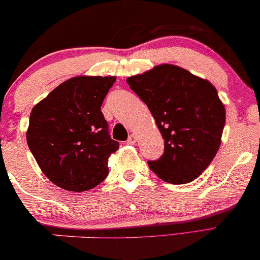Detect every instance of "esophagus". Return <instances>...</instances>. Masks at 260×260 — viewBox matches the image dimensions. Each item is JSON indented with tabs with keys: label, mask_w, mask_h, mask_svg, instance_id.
Listing matches in <instances>:
<instances>
[{
	"label": "esophagus",
	"mask_w": 260,
	"mask_h": 260,
	"mask_svg": "<svg viewBox=\"0 0 260 260\" xmlns=\"http://www.w3.org/2000/svg\"><path fill=\"white\" fill-rule=\"evenodd\" d=\"M137 142V137H135L134 134H132V135H129V138H128V140H127V143H129V145H134V143Z\"/></svg>",
	"instance_id": "1"
}]
</instances>
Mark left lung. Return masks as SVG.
<instances>
[{
	"instance_id": "8db88e82",
	"label": "left lung",
	"mask_w": 260,
	"mask_h": 260,
	"mask_svg": "<svg viewBox=\"0 0 260 260\" xmlns=\"http://www.w3.org/2000/svg\"><path fill=\"white\" fill-rule=\"evenodd\" d=\"M148 106L165 139L164 155L149 168L168 183L197 179L216 156L225 125V108L210 81L172 64L127 78Z\"/></svg>"
}]
</instances>
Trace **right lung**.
Listing matches in <instances>:
<instances>
[{"label":"right lung","instance_id":"obj_1","mask_svg":"<svg viewBox=\"0 0 260 260\" xmlns=\"http://www.w3.org/2000/svg\"><path fill=\"white\" fill-rule=\"evenodd\" d=\"M115 77L68 79L30 113L26 141L44 175L69 191H86L106 179L119 142L111 139L100 107Z\"/></svg>","mask_w":260,"mask_h":260}]
</instances>
